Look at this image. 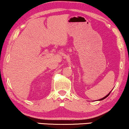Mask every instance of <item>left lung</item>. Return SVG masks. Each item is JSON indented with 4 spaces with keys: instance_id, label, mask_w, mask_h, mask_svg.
<instances>
[{
    "instance_id": "obj_1",
    "label": "left lung",
    "mask_w": 129,
    "mask_h": 129,
    "mask_svg": "<svg viewBox=\"0 0 129 129\" xmlns=\"http://www.w3.org/2000/svg\"><path fill=\"white\" fill-rule=\"evenodd\" d=\"M110 93H109V94H108L107 96H105L104 98H102V99H101V100H100V101H101V100H104V99H105V98H107V97L108 96H109V94H110Z\"/></svg>"
}]
</instances>
